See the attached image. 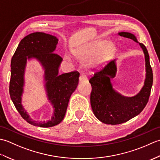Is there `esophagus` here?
<instances>
[{"mask_svg":"<svg viewBox=\"0 0 160 160\" xmlns=\"http://www.w3.org/2000/svg\"><path fill=\"white\" fill-rule=\"evenodd\" d=\"M87 79V76L85 74H81L79 78V80H80V82H83V81H86Z\"/></svg>","mask_w":160,"mask_h":160,"instance_id":"obj_1","label":"esophagus"}]
</instances>
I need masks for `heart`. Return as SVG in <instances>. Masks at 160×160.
I'll use <instances>...</instances> for the list:
<instances>
[{"instance_id":"obj_1","label":"heart","mask_w":160,"mask_h":160,"mask_svg":"<svg viewBox=\"0 0 160 160\" xmlns=\"http://www.w3.org/2000/svg\"><path fill=\"white\" fill-rule=\"evenodd\" d=\"M107 40H98L91 43L84 49L78 51L76 55L82 60H87L98 55L89 62L91 66L99 67L107 63L115 52V47L113 43H107Z\"/></svg>"}]
</instances>
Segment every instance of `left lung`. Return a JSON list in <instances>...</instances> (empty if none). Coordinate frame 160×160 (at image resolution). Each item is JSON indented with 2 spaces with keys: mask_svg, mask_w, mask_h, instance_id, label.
<instances>
[{
  "mask_svg": "<svg viewBox=\"0 0 160 160\" xmlns=\"http://www.w3.org/2000/svg\"><path fill=\"white\" fill-rule=\"evenodd\" d=\"M118 35L138 42L132 33L120 32ZM139 44L144 53L147 73L144 86L136 96H123L113 89L111 78H113L116 74L115 60L95 72L89 80L92 87L90 98L91 108L95 116L104 124L115 125L127 122L140 114L148 102L153 76L148 51L144 45Z\"/></svg>",
  "mask_w": 160,
  "mask_h": 160,
  "instance_id": "obj_1",
  "label": "left lung"
}]
</instances>
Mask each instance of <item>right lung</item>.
<instances>
[{"label":"right lung","mask_w":160,"mask_h":160,"mask_svg":"<svg viewBox=\"0 0 160 160\" xmlns=\"http://www.w3.org/2000/svg\"><path fill=\"white\" fill-rule=\"evenodd\" d=\"M58 40L56 36L43 32L30 33L21 40L11 60L9 94L21 117L30 124L40 127H52L60 123L65 115L69 98L76 90L80 73L77 71L58 74L62 58L53 53ZM36 58L45 70L46 89L48 97L54 108V115L47 122L33 121L22 107L23 73L26 60Z\"/></svg>","instance_id":"1"}]
</instances>
